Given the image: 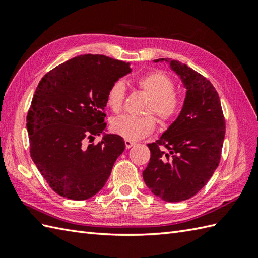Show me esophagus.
<instances>
[{
    "instance_id": "esophagus-1",
    "label": "esophagus",
    "mask_w": 258,
    "mask_h": 258,
    "mask_svg": "<svg viewBox=\"0 0 258 258\" xmlns=\"http://www.w3.org/2000/svg\"><path fill=\"white\" fill-rule=\"evenodd\" d=\"M124 143H125V147H126V149H131V147H132V146H134L136 143H135V142H133V141H130V140H125L124 141Z\"/></svg>"
}]
</instances>
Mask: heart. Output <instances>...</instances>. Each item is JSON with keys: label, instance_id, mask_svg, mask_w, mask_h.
Segmentation results:
<instances>
[{"label": "heart", "instance_id": "b5f03b06", "mask_svg": "<svg viewBox=\"0 0 258 258\" xmlns=\"http://www.w3.org/2000/svg\"><path fill=\"white\" fill-rule=\"evenodd\" d=\"M139 89L150 97L145 107L146 114H154L162 125L169 124L177 117L182 108V97L174 91L175 84L162 71H153L136 80ZM125 100V86L120 81L114 82L106 93V104L114 113H119ZM156 120L152 115L131 116L123 115L112 120L114 133L122 138L136 141L145 138L155 128Z\"/></svg>", "mask_w": 258, "mask_h": 258}]
</instances>
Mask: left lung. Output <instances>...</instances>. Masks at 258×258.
<instances>
[{"label":"left lung","instance_id":"8db88e82","mask_svg":"<svg viewBox=\"0 0 258 258\" xmlns=\"http://www.w3.org/2000/svg\"><path fill=\"white\" fill-rule=\"evenodd\" d=\"M160 61L164 58L154 62ZM169 65L186 87L184 106L161 139L147 144L151 158L143 178L153 194L173 203L199 193L215 172L225 138V117L210 80L177 61Z\"/></svg>","mask_w":258,"mask_h":258}]
</instances>
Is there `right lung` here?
Masks as SVG:
<instances>
[{
	"instance_id": "obj_1",
	"label": "right lung",
	"mask_w": 258,
	"mask_h": 258,
	"mask_svg": "<svg viewBox=\"0 0 258 258\" xmlns=\"http://www.w3.org/2000/svg\"><path fill=\"white\" fill-rule=\"evenodd\" d=\"M130 72L128 63L85 54L57 65L38 83L26 116L30 154L56 194L84 201L107 182L125 150L123 139L106 134L97 144L85 142L106 128V93Z\"/></svg>"
}]
</instances>
